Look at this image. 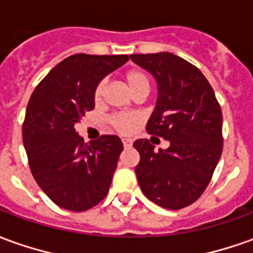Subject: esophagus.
Returning a JSON list of instances; mask_svg holds the SVG:
<instances>
[{"instance_id": "1", "label": "esophagus", "mask_w": 253, "mask_h": 253, "mask_svg": "<svg viewBox=\"0 0 253 253\" xmlns=\"http://www.w3.org/2000/svg\"><path fill=\"white\" fill-rule=\"evenodd\" d=\"M122 142H123V146H125V148H130L132 145V139H130V138H123Z\"/></svg>"}]
</instances>
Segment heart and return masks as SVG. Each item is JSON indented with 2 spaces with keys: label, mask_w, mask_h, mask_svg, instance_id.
<instances>
[{
  "label": "heart",
  "mask_w": 253,
  "mask_h": 253,
  "mask_svg": "<svg viewBox=\"0 0 253 253\" xmlns=\"http://www.w3.org/2000/svg\"><path fill=\"white\" fill-rule=\"evenodd\" d=\"M125 83H126L127 88L130 89L131 93H135L138 90H148L149 92V78L146 77V74L139 70H130L125 74ZM105 83H101L97 85L96 92H94V100L99 103L103 93H104ZM138 122V118L135 115H128V114H119L115 115L111 119L112 126L115 127L116 130H119L121 132H128L131 130L134 125Z\"/></svg>",
  "instance_id": "1"
}]
</instances>
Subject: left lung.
I'll return each mask as SVG.
<instances>
[{"label": "left lung", "instance_id": "left-lung-1", "mask_svg": "<svg viewBox=\"0 0 253 253\" xmlns=\"http://www.w3.org/2000/svg\"><path fill=\"white\" fill-rule=\"evenodd\" d=\"M132 62L157 84V100L148 132L169 141L154 150L137 139L135 175L143 195L156 205L179 210L190 206L210 183L222 153V112L211 85L199 69L172 52L135 54Z\"/></svg>", "mask_w": 253, "mask_h": 253}]
</instances>
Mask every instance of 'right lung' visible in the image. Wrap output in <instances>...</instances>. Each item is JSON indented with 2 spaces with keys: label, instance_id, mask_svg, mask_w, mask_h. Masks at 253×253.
Listing matches in <instances>:
<instances>
[{
  "label": "right lung",
  "instance_id": "add662e5",
  "mask_svg": "<svg viewBox=\"0 0 253 253\" xmlns=\"http://www.w3.org/2000/svg\"><path fill=\"white\" fill-rule=\"evenodd\" d=\"M127 61V55L76 54L50 70L31 96L23 126L31 172L62 209L85 211L110 190L121 138L103 135L85 143L74 126L94 108L100 81Z\"/></svg>",
  "mask_w": 253,
  "mask_h": 253
}]
</instances>
